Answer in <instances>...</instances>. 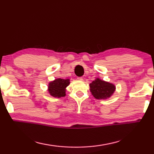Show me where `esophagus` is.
Instances as JSON below:
<instances>
[{"instance_id": "1", "label": "esophagus", "mask_w": 154, "mask_h": 154, "mask_svg": "<svg viewBox=\"0 0 154 154\" xmlns=\"http://www.w3.org/2000/svg\"><path fill=\"white\" fill-rule=\"evenodd\" d=\"M78 80H80V81H82V80H83V79H82V77H79V78H78V79H77Z\"/></svg>"}]
</instances>
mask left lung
<instances>
[{
  "label": "left lung",
  "mask_w": 154,
  "mask_h": 154,
  "mask_svg": "<svg viewBox=\"0 0 154 154\" xmlns=\"http://www.w3.org/2000/svg\"><path fill=\"white\" fill-rule=\"evenodd\" d=\"M89 86L91 92L97 99L109 98L115 91V86L114 85L99 79L93 81Z\"/></svg>",
  "instance_id": "1"
}]
</instances>
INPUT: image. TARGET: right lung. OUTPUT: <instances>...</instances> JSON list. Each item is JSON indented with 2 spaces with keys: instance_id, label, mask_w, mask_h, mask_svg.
<instances>
[{
  "instance_id": "1",
  "label": "right lung",
  "mask_w": 154,
  "mask_h": 154,
  "mask_svg": "<svg viewBox=\"0 0 154 154\" xmlns=\"http://www.w3.org/2000/svg\"><path fill=\"white\" fill-rule=\"evenodd\" d=\"M69 84V79H55L48 85V92L55 97H61L66 95V88Z\"/></svg>"
}]
</instances>
